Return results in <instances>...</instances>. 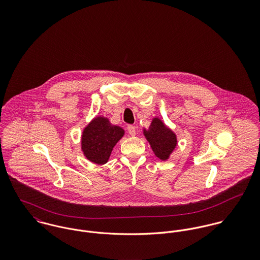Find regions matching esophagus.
I'll return each instance as SVG.
<instances>
[{
	"instance_id": "34e87169",
	"label": "esophagus",
	"mask_w": 260,
	"mask_h": 260,
	"mask_svg": "<svg viewBox=\"0 0 260 260\" xmlns=\"http://www.w3.org/2000/svg\"><path fill=\"white\" fill-rule=\"evenodd\" d=\"M127 130H128V132H129V134H130L131 136H135V135H136V127H135V126H133V125H128V126H127Z\"/></svg>"
}]
</instances>
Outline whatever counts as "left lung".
Listing matches in <instances>:
<instances>
[{
    "label": "left lung",
    "instance_id": "left-lung-1",
    "mask_svg": "<svg viewBox=\"0 0 260 260\" xmlns=\"http://www.w3.org/2000/svg\"><path fill=\"white\" fill-rule=\"evenodd\" d=\"M143 133L154 154L161 160H167L177 145L176 135L159 118H154Z\"/></svg>",
    "mask_w": 260,
    "mask_h": 260
}]
</instances>
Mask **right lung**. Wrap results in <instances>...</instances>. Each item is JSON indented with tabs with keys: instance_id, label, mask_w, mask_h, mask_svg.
<instances>
[{
	"instance_id": "1",
	"label": "right lung",
	"mask_w": 260,
	"mask_h": 260,
	"mask_svg": "<svg viewBox=\"0 0 260 260\" xmlns=\"http://www.w3.org/2000/svg\"><path fill=\"white\" fill-rule=\"evenodd\" d=\"M124 130L112 125L105 117H96L84 129L82 134V151L93 163H107L112 150L123 137Z\"/></svg>"
}]
</instances>
